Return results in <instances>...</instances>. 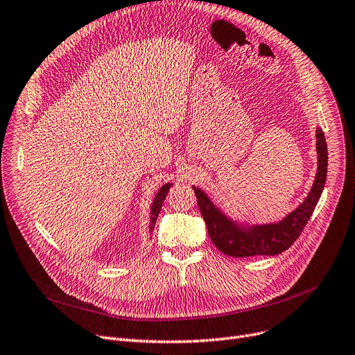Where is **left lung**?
Wrapping results in <instances>:
<instances>
[{"label": "left lung", "instance_id": "obj_1", "mask_svg": "<svg viewBox=\"0 0 355 355\" xmlns=\"http://www.w3.org/2000/svg\"><path fill=\"white\" fill-rule=\"evenodd\" d=\"M318 172L306 199L286 215L282 221L264 225H239L221 209L216 208L208 195L193 187L198 205L205 219L208 234L215 247L231 257L276 256L288 250L308 224L309 218L324 191L328 171V148L324 131L316 128Z\"/></svg>", "mask_w": 355, "mask_h": 355}]
</instances>
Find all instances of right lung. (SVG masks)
I'll return each instance as SVG.
<instances>
[{
    "label": "right lung",
    "mask_w": 355,
    "mask_h": 355,
    "mask_svg": "<svg viewBox=\"0 0 355 355\" xmlns=\"http://www.w3.org/2000/svg\"><path fill=\"white\" fill-rule=\"evenodd\" d=\"M172 183H166L163 184V187L160 188V191L157 192L153 204H151V209H150V232L155 231V225H156V221H157V216L160 214V209L163 207V200L166 199V195L168 192V189H171Z\"/></svg>",
    "instance_id": "obj_1"
}]
</instances>
